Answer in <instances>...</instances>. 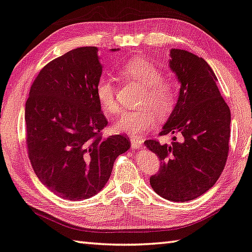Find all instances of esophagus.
<instances>
[{
	"label": "esophagus",
	"mask_w": 252,
	"mask_h": 252,
	"mask_svg": "<svg viewBox=\"0 0 252 252\" xmlns=\"http://www.w3.org/2000/svg\"><path fill=\"white\" fill-rule=\"evenodd\" d=\"M131 141V145L133 149H140L142 144H143V138H140V136H131L130 138Z\"/></svg>",
	"instance_id": "esophagus-1"
}]
</instances>
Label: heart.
<instances>
[{
    "mask_svg": "<svg viewBox=\"0 0 252 252\" xmlns=\"http://www.w3.org/2000/svg\"><path fill=\"white\" fill-rule=\"evenodd\" d=\"M123 79L135 81L144 87L141 94V107L136 110L126 112L114 123L117 132L127 134H140L153 126L155 112L158 116L170 113L176 101V86L168 79L162 78V72L152 63L144 58H133L119 69ZM95 94L102 110L108 116L120 112L116 98V88L110 78H101L95 87Z\"/></svg>",
    "mask_w": 252,
    "mask_h": 252,
    "instance_id": "b5f03b06",
    "label": "heart"
}]
</instances>
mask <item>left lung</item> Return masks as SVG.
<instances>
[{"label": "left lung", "instance_id": "1", "mask_svg": "<svg viewBox=\"0 0 252 252\" xmlns=\"http://www.w3.org/2000/svg\"><path fill=\"white\" fill-rule=\"evenodd\" d=\"M170 68L181 82L180 95L159 132L176 136L171 144L146 140L161 161L150 177L157 194L171 202H187L206 193L220 176L229 152L230 110L219 93L217 77L202 57L171 49Z\"/></svg>", "mask_w": 252, "mask_h": 252}]
</instances>
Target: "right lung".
Returning <instances> with one entry per match:
<instances>
[{
  "mask_svg": "<svg viewBox=\"0 0 252 252\" xmlns=\"http://www.w3.org/2000/svg\"><path fill=\"white\" fill-rule=\"evenodd\" d=\"M97 52L79 47L48 63L25 104L32 167L55 195L76 202L98 194L116 158L130 149L126 135H102L108 120L95 94L102 74Z\"/></svg>",
  "mask_w": 252,
  "mask_h": 252,
  "instance_id": "1",
  "label": "right lung"
}]
</instances>
